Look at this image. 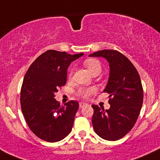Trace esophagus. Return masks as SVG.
Returning a JSON list of instances; mask_svg holds the SVG:
<instances>
[{
  "instance_id": "34e87169",
  "label": "esophagus",
  "mask_w": 160,
  "mask_h": 160,
  "mask_svg": "<svg viewBox=\"0 0 160 160\" xmlns=\"http://www.w3.org/2000/svg\"><path fill=\"white\" fill-rule=\"evenodd\" d=\"M87 105H88V104H87L86 102H80V104H79V105H80V108H83V107L86 106Z\"/></svg>"
}]
</instances>
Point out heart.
I'll return each instance as SVG.
<instances>
[{
	"mask_svg": "<svg viewBox=\"0 0 160 160\" xmlns=\"http://www.w3.org/2000/svg\"><path fill=\"white\" fill-rule=\"evenodd\" d=\"M84 66L88 68L91 74L94 73L97 71L101 72V64L97 59L94 58H90L84 62ZM72 73L70 74V76ZM96 91V88L94 87L91 88H80L77 91V94L79 97H81L83 98H88L91 94H94Z\"/></svg>",
	"mask_w": 160,
	"mask_h": 160,
	"instance_id": "heart-1",
	"label": "heart"
}]
</instances>
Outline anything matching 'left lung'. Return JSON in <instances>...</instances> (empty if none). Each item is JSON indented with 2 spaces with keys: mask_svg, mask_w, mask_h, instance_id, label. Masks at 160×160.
<instances>
[{
  "mask_svg": "<svg viewBox=\"0 0 160 160\" xmlns=\"http://www.w3.org/2000/svg\"><path fill=\"white\" fill-rule=\"evenodd\" d=\"M102 57L109 65V77L104 92L108 93L110 108L92 105V124L96 134L107 141L122 138L133 128L143 103V88L134 65L123 54L102 50L89 55Z\"/></svg>",
  "mask_w": 160,
  "mask_h": 160,
  "instance_id": "obj_1",
  "label": "left lung"
}]
</instances>
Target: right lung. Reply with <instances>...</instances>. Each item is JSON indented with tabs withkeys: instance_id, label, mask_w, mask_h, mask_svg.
<instances>
[{
	"instance_id": "add662e5",
	"label": "right lung",
	"mask_w": 160,
	"mask_h": 160,
	"mask_svg": "<svg viewBox=\"0 0 160 160\" xmlns=\"http://www.w3.org/2000/svg\"><path fill=\"white\" fill-rule=\"evenodd\" d=\"M83 55L47 51L31 64L25 75L20 97L22 112L31 131L42 140L58 142L72 131L78 102L70 101L61 106L55 94L66 83L71 62Z\"/></svg>"
}]
</instances>
